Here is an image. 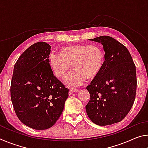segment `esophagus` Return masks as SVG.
Returning a JSON list of instances; mask_svg holds the SVG:
<instances>
[{
    "mask_svg": "<svg viewBox=\"0 0 148 148\" xmlns=\"http://www.w3.org/2000/svg\"><path fill=\"white\" fill-rule=\"evenodd\" d=\"M77 91H78V89L77 88H74V87H71V88H70V92H71V94L72 93V92H76Z\"/></svg>",
    "mask_w": 148,
    "mask_h": 148,
    "instance_id": "1",
    "label": "esophagus"
}]
</instances>
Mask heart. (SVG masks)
<instances>
[{
	"mask_svg": "<svg viewBox=\"0 0 148 148\" xmlns=\"http://www.w3.org/2000/svg\"><path fill=\"white\" fill-rule=\"evenodd\" d=\"M104 53L98 45L72 44L61 47L59 54L49 55L48 62L55 76L64 77L71 69L73 71L65 79L71 86L83 84L86 79L98 76L104 64Z\"/></svg>",
	"mask_w": 148,
	"mask_h": 148,
	"instance_id": "obj_1",
	"label": "heart"
}]
</instances>
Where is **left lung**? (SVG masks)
<instances>
[{
    "mask_svg": "<svg viewBox=\"0 0 148 148\" xmlns=\"http://www.w3.org/2000/svg\"><path fill=\"white\" fill-rule=\"evenodd\" d=\"M89 40L102 44L105 61L98 76L86 87L90 94L87 116L100 126L116 123L126 117L134 104L136 66L127 47L112 37Z\"/></svg>",
    "mask_w": 148,
    "mask_h": 148,
    "instance_id": "obj_1",
    "label": "left lung"
}]
</instances>
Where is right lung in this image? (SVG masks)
Segmentation results:
<instances>
[{
	"instance_id": "add662e5",
	"label": "right lung",
	"mask_w": 148,
	"mask_h": 148,
	"mask_svg": "<svg viewBox=\"0 0 148 148\" xmlns=\"http://www.w3.org/2000/svg\"><path fill=\"white\" fill-rule=\"evenodd\" d=\"M44 42L28 47L14 65L10 95L15 112L23 124L36 130L51 127L61 116L69 89L54 76Z\"/></svg>"
}]
</instances>
